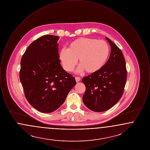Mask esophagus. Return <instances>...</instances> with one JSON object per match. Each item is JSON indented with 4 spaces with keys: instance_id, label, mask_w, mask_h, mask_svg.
I'll use <instances>...</instances> for the list:
<instances>
[{
    "instance_id": "34e87169",
    "label": "esophagus",
    "mask_w": 150,
    "mask_h": 150,
    "mask_svg": "<svg viewBox=\"0 0 150 150\" xmlns=\"http://www.w3.org/2000/svg\"><path fill=\"white\" fill-rule=\"evenodd\" d=\"M75 80H76V81L77 83H78V82L80 81V78H79V77H75Z\"/></svg>"
}]
</instances>
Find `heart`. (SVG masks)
<instances>
[{"label": "heart", "mask_w": 150, "mask_h": 150, "mask_svg": "<svg viewBox=\"0 0 150 150\" xmlns=\"http://www.w3.org/2000/svg\"><path fill=\"white\" fill-rule=\"evenodd\" d=\"M110 47L106 42L89 38H80L70 43L67 49L63 48L59 53V59L66 71L71 72L77 64V72L84 70L88 74L100 71L107 62Z\"/></svg>", "instance_id": "b5f03b06"}]
</instances>
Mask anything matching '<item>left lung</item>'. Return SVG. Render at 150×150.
Wrapping results in <instances>:
<instances>
[{
	"instance_id": "obj_1",
	"label": "left lung",
	"mask_w": 150,
	"mask_h": 150,
	"mask_svg": "<svg viewBox=\"0 0 150 150\" xmlns=\"http://www.w3.org/2000/svg\"><path fill=\"white\" fill-rule=\"evenodd\" d=\"M106 39L111 47L108 60L100 71L82 79L86 87L83 102L95 112L105 111L117 103L127 80L125 61L121 50L110 39Z\"/></svg>"
}]
</instances>
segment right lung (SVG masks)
Segmentation results:
<instances>
[{
  "label": "right lung",
  "instance_id": "add662e5",
  "mask_svg": "<svg viewBox=\"0 0 150 150\" xmlns=\"http://www.w3.org/2000/svg\"><path fill=\"white\" fill-rule=\"evenodd\" d=\"M59 38L50 35L39 38L29 45L21 61L20 79L26 98L43 113L58 109L76 84L60 64Z\"/></svg>",
  "mask_w": 150,
  "mask_h": 150
}]
</instances>
